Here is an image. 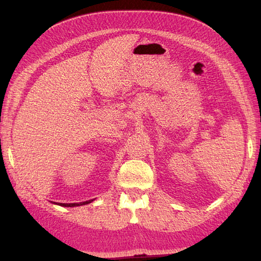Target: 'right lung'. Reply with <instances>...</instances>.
Segmentation results:
<instances>
[{
  "label": "right lung",
  "instance_id": "right-lung-1",
  "mask_svg": "<svg viewBox=\"0 0 261 261\" xmlns=\"http://www.w3.org/2000/svg\"><path fill=\"white\" fill-rule=\"evenodd\" d=\"M91 201H93V200H87V201H84V202H79V204H62V202H60L59 205H61V206H64V207H73V206H81V205H87V204H90Z\"/></svg>",
  "mask_w": 261,
  "mask_h": 261
}]
</instances>
